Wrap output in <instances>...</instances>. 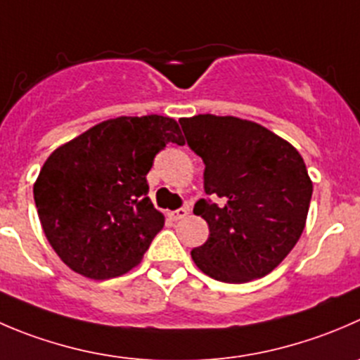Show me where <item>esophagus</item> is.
Instances as JSON below:
<instances>
[{
	"label": "esophagus",
	"mask_w": 360,
	"mask_h": 360,
	"mask_svg": "<svg viewBox=\"0 0 360 360\" xmlns=\"http://www.w3.org/2000/svg\"><path fill=\"white\" fill-rule=\"evenodd\" d=\"M188 212H190V211H188L186 207H181V209H177V211H172V212H170V218H172V219H176V221H177V219H183V218H186V216H188Z\"/></svg>",
	"instance_id": "1"
}]
</instances>
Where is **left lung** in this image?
Returning <instances> with one entry per match:
<instances>
[{
  "label": "left lung",
  "instance_id": "left-lung-1",
  "mask_svg": "<svg viewBox=\"0 0 360 360\" xmlns=\"http://www.w3.org/2000/svg\"><path fill=\"white\" fill-rule=\"evenodd\" d=\"M188 146L204 162V190L193 212L209 237L191 250L202 273L225 283L265 276L297 244L313 183L297 149L262 124L198 114L179 120Z\"/></svg>",
  "mask_w": 360,
  "mask_h": 360
}]
</instances>
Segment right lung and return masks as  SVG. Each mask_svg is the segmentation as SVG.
Segmentation results:
<instances>
[{"mask_svg": "<svg viewBox=\"0 0 360 360\" xmlns=\"http://www.w3.org/2000/svg\"><path fill=\"white\" fill-rule=\"evenodd\" d=\"M169 142L184 144L172 117L121 116L52 151L34 204L49 244L72 271L109 280L141 264L165 223L146 176Z\"/></svg>", "mask_w": 360, "mask_h": 360, "instance_id": "add662e5", "label": "right lung"}]
</instances>
